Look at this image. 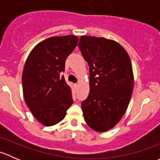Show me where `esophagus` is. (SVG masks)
<instances>
[{
    "label": "esophagus",
    "instance_id": "34e87169",
    "mask_svg": "<svg viewBox=\"0 0 160 160\" xmlns=\"http://www.w3.org/2000/svg\"><path fill=\"white\" fill-rule=\"evenodd\" d=\"M74 86H75L76 88H77V87H78V83H75V84H74Z\"/></svg>",
    "mask_w": 160,
    "mask_h": 160
}]
</instances>
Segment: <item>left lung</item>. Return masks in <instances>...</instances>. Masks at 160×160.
Returning <instances> with one entry per match:
<instances>
[{
	"label": "left lung",
	"instance_id": "left-lung-1",
	"mask_svg": "<svg viewBox=\"0 0 160 160\" xmlns=\"http://www.w3.org/2000/svg\"><path fill=\"white\" fill-rule=\"evenodd\" d=\"M90 67V92L81 104L88 126L98 132L114 128L128 108L134 75L126 50L105 38L85 36L78 44Z\"/></svg>",
	"mask_w": 160,
	"mask_h": 160
}]
</instances>
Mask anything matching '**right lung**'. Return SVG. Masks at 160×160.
I'll return each instance as SVG.
<instances>
[{
  "instance_id": "1",
  "label": "right lung",
  "mask_w": 160,
  "mask_h": 160,
  "mask_svg": "<svg viewBox=\"0 0 160 160\" xmlns=\"http://www.w3.org/2000/svg\"><path fill=\"white\" fill-rule=\"evenodd\" d=\"M78 39L72 35L46 38L32 49L24 66L25 103L32 115L45 126L60 122L73 103L70 87L60 73L65 70L66 59Z\"/></svg>"
}]
</instances>
